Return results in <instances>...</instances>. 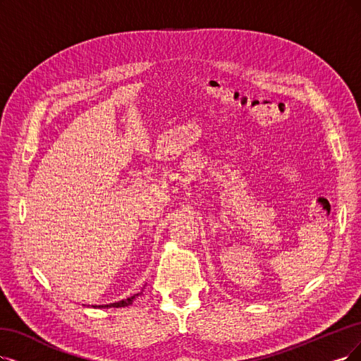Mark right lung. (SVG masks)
Wrapping results in <instances>:
<instances>
[{
  "mask_svg": "<svg viewBox=\"0 0 361 361\" xmlns=\"http://www.w3.org/2000/svg\"><path fill=\"white\" fill-rule=\"evenodd\" d=\"M142 295V291L137 293V295H133L128 299H123V300H118V302H114V303H110V305H92L93 308H123V306H129L133 303V300H135L137 298H140Z\"/></svg>",
  "mask_w": 361,
  "mask_h": 361,
  "instance_id": "right-lung-1",
  "label": "right lung"
}]
</instances>
